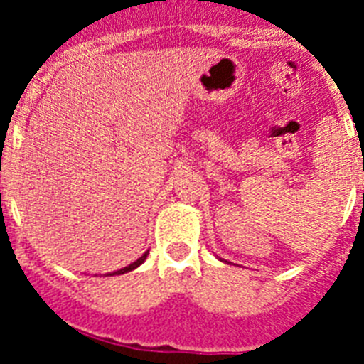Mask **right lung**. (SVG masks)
I'll return each mask as SVG.
<instances>
[{
  "mask_svg": "<svg viewBox=\"0 0 364 364\" xmlns=\"http://www.w3.org/2000/svg\"><path fill=\"white\" fill-rule=\"evenodd\" d=\"M147 253H149V252H146V253H144V255H142V257H140V259H138V260H136V262H133V264H129V266H127V268H122V269H120V272H117V273H114V275H122V273H127V272H131V269L138 268V266L142 264L144 260H146Z\"/></svg>",
  "mask_w": 364,
  "mask_h": 364,
  "instance_id": "add662e5",
  "label": "right lung"
}]
</instances>
